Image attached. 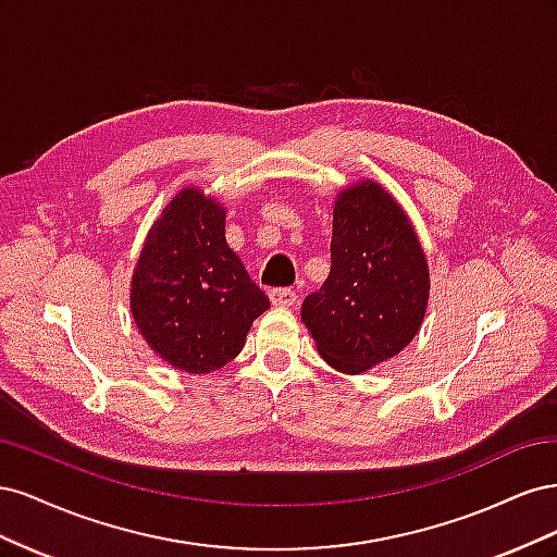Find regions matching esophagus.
<instances>
[{"label": "esophagus", "instance_id": "34e87169", "mask_svg": "<svg viewBox=\"0 0 557 557\" xmlns=\"http://www.w3.org/2000/svg\"><path fill=\"white\" fill-rule=\"evenodd\" d=\"M269 299H272L274 307H295L299 297L290 288H272L269 290Z\"/></svg>", "mask_w": 557, "mask_h": 557}]
</instances>
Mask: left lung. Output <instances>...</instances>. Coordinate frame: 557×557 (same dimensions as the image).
I'll return each mask as SVG.
<instances>
[{"instance_id": "left-lung-1", "label": "left lung", "mask_w": 557, "mask_h": 557, "mask_svg": "<svg viewBox=\"0 0 557 557\" xmlns=\"http://www.w3.org/2000/svg\"><path fill=\"white\" fill-rule=\"evenodd\" d=\"M330 276L301 301V323L334 369L362 374L409 346L425 318L430 274L407 213L362 181L336 197Z\"/></svg>"}]
</instances>
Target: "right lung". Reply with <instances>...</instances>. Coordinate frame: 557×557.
Listing matches in <instances>:
<instances>
[{
    "instance_id": "obj_1",
    "label": "right lung",
    "mask_w": 557,
    "mask_h": 557,
    "mask_svg": "<svg viewBox=\"0 0 557 557\" xmlns=\"http://www.w3.org/2000/svg\"><path fill=\"white\" fill-rule=\"evenodd\" d=\"M129 307L164 362L209 374L239 356L269 299L225 242V209L188 188L166 205L148 234Z\"/></svg>"
}]
</instances>
